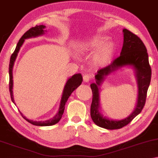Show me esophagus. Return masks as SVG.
Masks as SVG:
<instances>
[{
    "label": "esophagus",
    "mask_w": 158,
    "mask_h": 158,
    "mask_svg": "<svg viewBox=\"0 0 158 158\" xmlns=\"http://www.w3.org/2000/svg\"><path fill=\"white\" fill-rule=\"evenodd\" d=\"M91 78H92V76L89 74H85V75H84V76H83V81L85 82H89V81Z\"/></svg>",
    "instance_id": "obj_1"
}]
</instances>
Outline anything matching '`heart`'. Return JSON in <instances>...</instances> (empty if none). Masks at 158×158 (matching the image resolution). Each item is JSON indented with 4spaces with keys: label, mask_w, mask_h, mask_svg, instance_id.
Masks as SVG:
<instances>
[{
    "label": "heart",
    "mask_w": 158,
    "mask_h": 158,
    "mask_svg": "<svg viewBox=\"0 0 158 158\" xmlns=\"http://www.w3.org/2000/svg\"><path fill=\"white\" fill-rule=\"evenodd\" d=\"M108 40L109 37L106 36L96 35L85 41L82 48L85 51H93L99 48L94 54V60L99 64H103L115 52V44Z\"/></svg>",
    "instance_id": "heart-1"
}]
</instances>
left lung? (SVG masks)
I'll return each instance as SVG.
<instances>
[{
  "label": "left lung",
  "mask_w": 158,
  "mask_h": 158,
  "mask_svg": "<svg viewBox=\"0 0 158 158\" xmlns=\"http://www.w3.org/2000/svg\"><path fill=\"white\" fill-rule=\"evenodd\" d=\"M123 44L120 56L111 62L107 66L99 69L95 75L96 83L90 85L93 92V101L90 107V115L94 123L98 127L106 129H118L128 124L138 114L141 112L146 101L147 92L151 79V68L149 64L148 54L142 40L132 33L123 29ZM123 65H132L137 72L139 86V98L137 108L129 117L124 120L114 121L103 118L98 110V86L103 77L116 68Z\"/></svg>",
  "instance_id": "1"
}]
</instances>
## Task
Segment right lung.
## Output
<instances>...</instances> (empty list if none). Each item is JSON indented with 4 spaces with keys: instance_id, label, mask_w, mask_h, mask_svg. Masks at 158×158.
<instances>
[{
    "instance_id": "1",
    "label": "right lung",
    "mask_w": 158,
    "mask_h": 158,
    "mask_svg": "<svg viewBox=\"0 0 158 158\" xmlns=\"http://www.w3.org/2000/svg\"><path fill=\"white\" fill-rule=\"evenodd\" d=\"M45 27H46L43 25H36L35 27H31L30 29V30L27 31L23 35V37L20 38V40H19L15 49L13 54L11 55L10 60V64H9V90H10V93L11 99L13 102H14V100H13V90H12V89H13V72L12 71H13V64H14L15 60L17 55H18V53L19 52V50H20V47H22V45H23V42H25V40L28 38H31V37H37V36L43 35V34L44 33V29ZM82 82V76L81 73L75 74L74 76H73L71 77V78L68 80L66 84H65V85L64 87V93H63L62 99H61V101H60L59 111L54 118H51L49 120L44 121H35L28 119V118H27L25 116H23V115L20 113L22 116H23V117L25 118L27 121H28L29 123H30L31 124L35 125V126H40V127H47V126H52V125L56 124V123L59 122L62 117V115L63 114H64V109H65V104L66 103L68 99H69V98L73 92L79 85H81Z\"/></svg>"
}]
</instances>
